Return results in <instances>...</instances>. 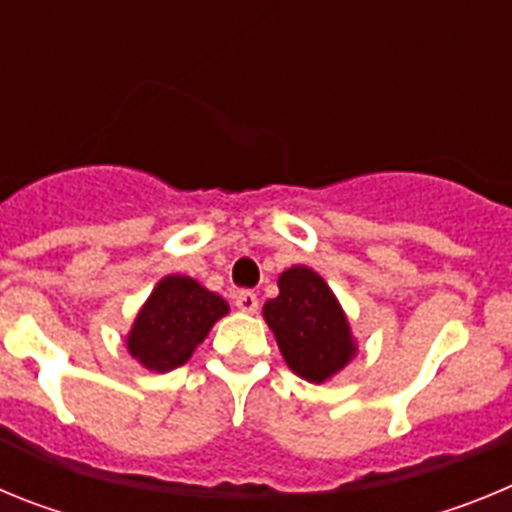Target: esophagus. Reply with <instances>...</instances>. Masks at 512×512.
I'll return each mask as SVG.
<instances>
[{
	"mask_svg": "<svg viewBox=\"0 0 512 512\" xmlns=\"http://www.w3.org/2000/svg\"><path fill=\"white\" fill-rule=\"evenodd\" d=\"M235 307L241 312L253 315V312L259 310V297L253 295V292H238V295H235Z\"/></svg>",
	"mask_w": 512,
	"mask_h": 512,
	"instance_id": "1",
	"label": "esophagus"
}]
</instances>
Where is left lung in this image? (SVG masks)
<instances>
[{
	"label": "left lung",
	"instance_id": "1",
	"mask_svg": "<svg viewBox=\"0 0 512 512\" xmlns=\"http://www.w3.org/2000/svg\"><path fill=\"white\" fill-rule=\"evenodd\" d=\"M277 284L279 295L264 305V320L284 361L307 382H328L359 351L341 302L310 266L282 271Z\"/></svg>",
	"mask_w": 512,
	"mask_h": 512
}]
</instances>
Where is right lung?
Listing matches in <instances>:
<instances>
[{
  "mask_svg": "<svg viewBox=\"0 0 512 512\" xmlns=\"http://www.w3.org/2000/svg\"><path fill=\"white\" fill-rule=\"evenodd\" d=\"M228 312V302L197 279L169 274L135 315L125 338L128 354L148 372H171L192 359L194 348Z\"/></svg>",
  "mask_w": 512,
  "mask_h": 512,
  "instance_id": "1",
  "label": "right lung"
}]
</instances>
